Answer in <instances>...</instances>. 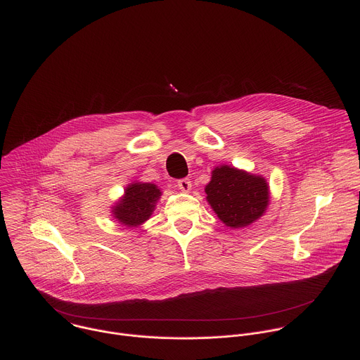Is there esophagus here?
Instances as JSON below:
<instances>
[{
	"mask_svg": "<svg viewBox=\"0 0 360 360\" xmlns=\"http://www.w3.org/2000/svg\"><path fill=\"white\" fill-rule=\"evenodd\" d=\"M176 186L182 191V192H189L191 191V186H192V184H191V179H188V178H184V179H179V181H176Z\"/></svg>",
	"mask_w": 360,
	"mask_h": 360,
	"instance_id": "obj_1",
	"label": "esophagus"
}]
</instances>
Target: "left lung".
I'll return each instance as SVG.
<instances>
[{
  "mask_svg": "<svg viewBox=\"0 0 360 360\" xmlns=\"http://www.w3.org/2000/svg\"><path fill=\"white\" fill-rule=\"evenodd\" d=\"M207 200L217 217L229 228L240 229L258 221L269 205V184L262 175L231 165L214 168L205 186Z\"/></svg>",
  "mask_w": 360,
  "mask_h": 360,
  "instance_id": "1",
  "label": "left lung"
}]
</instances>
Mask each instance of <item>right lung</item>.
Wrapping results in <instances>:
<instances>
[{"label":"right lung","instance_id":"right-lung-1","mask_svg":"<svg viewBox=\"0 0 360 360\" xmlns=\"http://www.w3.org/2000/svg\"><path fill=\"white\" fill-rule=\"evenodd\" d=\"M161 195L162 191L155 184L134 181L112 205V218L122 226L138 228L150 218Z\"/></svg>","mask_w":360,"mask_h":360}]
</instances>
